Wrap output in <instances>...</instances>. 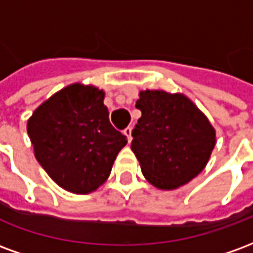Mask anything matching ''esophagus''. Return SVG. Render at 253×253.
Listing matches in <instances>:
<instances>
[{"label": "esophagus", "instance_id": "1", "mask_svg": "<svg viewBox=\"0 0 253 253\" xmlns=\"http://www.w3.org/2000/svg\"><path fill=\"white\" fill-rule=\"evenodd\" d=\"M123 134L127 137V141H128V143L131 142V127H126L125 130H123Z\"/></svg>", "mask_w": 253, "mask_h": 253}]
</instances>
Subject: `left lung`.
I'll return each mask as SVG.
<instances>
[{"label": "left lung", "instance_id": "obj_1", "mask_svg": "<svg viewBox=\"0 0 253 253\" xmlns=\"http://www.w3.org/2000/svg\"><path fill=\"white\" fill-rule=\"evenodd\" d=\"M142 116L132 130L131 150L145 179L160 190H176L201 173L217 137L207 116L183 93L141 90Z\"/></svg>", "mask_w": 253, "mask_h": 253}]
</instances>
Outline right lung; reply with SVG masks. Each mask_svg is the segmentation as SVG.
Instances as JSON below:
<instances>
[{
    "mask_svg": "<svg viewBox=\"0 0 253 253\" xmlns=\"http://www.w3.org/2000/svg\"><path fill=\"white\" fill-rule=\"evenodd\" d=\"M104 96L94 85L70 84L43 101L27 122L38 163L73 194H89L104 184L127 143L110 123Z\"/></svg>",
    "mask_w": 253,
    "mask_h": 253,
    "instance_id": "right-lung-1",
    "label": "right lung"
}]
</instances>
